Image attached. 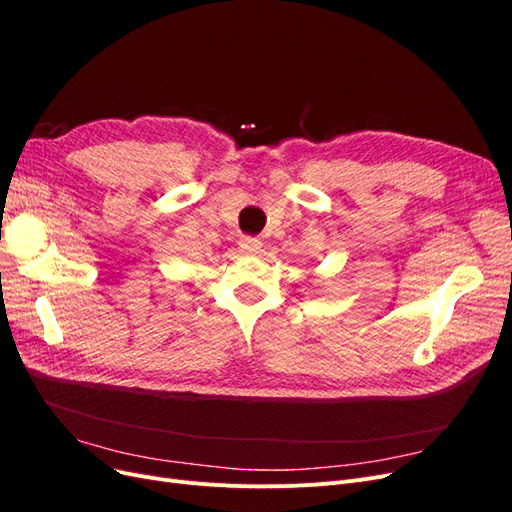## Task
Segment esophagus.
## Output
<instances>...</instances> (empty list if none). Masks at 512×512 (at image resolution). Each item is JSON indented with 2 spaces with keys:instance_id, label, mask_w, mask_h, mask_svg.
<instances>
[{
  "instance_id": "34e87169",
  "label": "esophagus",
  "mask_w": 512,
  "mask_h": 512,
  "mask_svg": "<svg viewBox=\"0 0 512 512\" xmlns=\"http://www.w3.org/2000/svg\"><path fill=\"white\" fill-rule=\"evenodd\" d=\"M260 247H262V243H260L258 239H254V237H243V239L239 241V250H241V254H247V256H254V254H258V252H260Z\"/></svg>"
}]
</instances>
